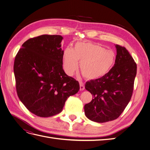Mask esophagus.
<instances>
[{
    "label": "esophagus",
    "instance_id": "1",
    "mask_svg": "<svg viewBox=\"0 0 150 150\" xmlns=\"http://www.w3.org/2000/svg\"><path fill=\"white\" fill-rule=\"evenodd\" d=\"M80 91H83L84 89V85L81 82H80Z\"/></svg>",
    "mask_w": 150,
    "mask_h": 150
}]
</instances>
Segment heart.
<instances>
[{
	"instance_id": "heart-1",
	"label": "heart",
	"mask_w": 150,
	"mask_h": 150,
	"mask_svg": "<svg viewBox=\"0 0 150 150\" xmlns=\"http://www.w3.org/2000/svg\"><path fill=\"white\" fill-rule=\"evenodd\" d=\"M115 54L99 45L91 42H79L74 50L66 48L62 55L64 70L69 76H72L80 68L88 80H94L105 76L112 68Z\"/></svg>"
}]
</instances>
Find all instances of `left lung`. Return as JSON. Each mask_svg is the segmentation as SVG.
Here are the masks:
<instances>
[{
  "instance_id": "left-lung-1",
  "label": "left lung",
  "mask_w": 150,
  "mask_h": 150,
  "mask_svg": "<svg viewBox=\"0 0 150 150\" xmlns=\"http://www.w3.org/2000/svg\"><path fill=\"white\" fill-rule=\"evenodd\" d=\"M115 63L101 79L85 84L93 99L84 105V113L90 120L105 122L118 118L132 95L137 64L126 48L116 45Z\"/></svg>"
}]
</instances>
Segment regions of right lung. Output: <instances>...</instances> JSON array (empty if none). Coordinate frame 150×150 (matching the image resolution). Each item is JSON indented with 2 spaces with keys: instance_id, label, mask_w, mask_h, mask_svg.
<instances>
[{
  "instance_id": "obj_1",
  "label": "right lung",
  "mask_w": 150,
  "mask_h": 150,
  "mask_svg": "<svg viewBox=\"0 0 150 150\" xmlns=\"http://www.w3.org/2000/svg\"><path fill=\"white\" fill-rule=\"evenodd\" d=\"M58 35H42L25 42L15 57L14 74L19 100L40 117L59 113L68 97L76 94L79 83L62 68Z\"/></svg>"
}]
</instances>
